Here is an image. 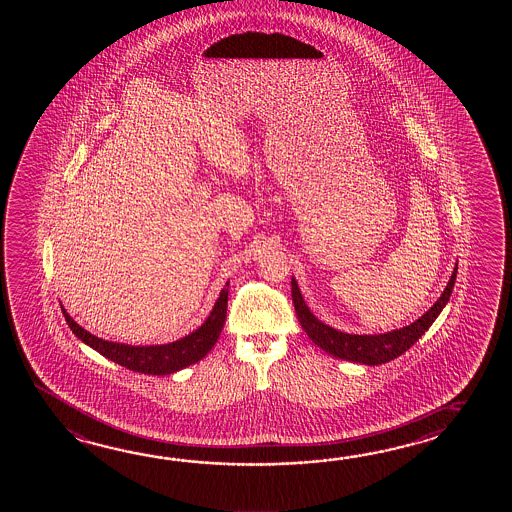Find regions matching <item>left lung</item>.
I'll return each instance as SVG.
<instances>
[{
  "label": "left lung",
  "mask_w": 512,
  "mask_h": 512,
  "mask_svg": "<svg viewBox=\"0 0 512 512\" xmlns=\"http://www.w3.org/2000/svg\"><path fill=\"white\" fill-rule=\"evenodd\" d=\"M456 276L457 265L446 283L445 291L425 315L419 316L410 326L399 327L381 335H349V333L338 331L335 327L327 326L309 311V307L304 302V296L300 293L298 282L294 278H291V294H293L294 311L298 316V322L302 324L307 337L311 338L318 348L324 349L326 353L337 359L359 362L366 366H379L401 357L404 351L412 348L415 342L425 335L428 327L434 324L435 318L441 315L443 307L448 304L456 283Z\"/></svg>",
  "instance_id": "1"
}]
</instances>
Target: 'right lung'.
Listing matches in <instances>:
<instances>
[{
	"label": "right lung",
	"instance_id": "1",
	"mask_svg": "<svg viewBox=\"0 0 512 512\" xmlns=\"http://www.w3.org/2000/svg\"><path fill=\"white\" fill-rule=\"evenodd\" d=\"M229 282L221 289L216 304L212 307L207 320L192 331L190 335L179 338L170 344H157V346H131V344H120L111 342L104 338L91 335L87 329L78 326L77 322L69 316L66 309L62 307L66 322L71 331L77 335L89 348L95 349L106 359L113 360L131 371H139L144 375H170L175 371L183 370L190 364H196L207 355L214 344L218 342L221 329L225 326L227 318V300H229Z\"/></svg>",
	"mask_w": 512,
	"mask_h": 512
}]
</instances>
